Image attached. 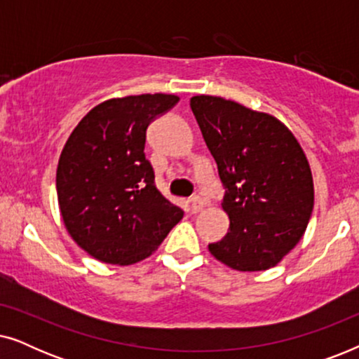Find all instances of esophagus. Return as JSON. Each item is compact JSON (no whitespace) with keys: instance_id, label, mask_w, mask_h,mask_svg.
<instances>
[{"instance_id":"obj_1","label":"esophagus","mask_w":359,"mask_h":359,"mask_svg":"<svg viewBox=\"0 0 359 359\" xmlns=\"http://www.w3.org/2000/svg\"><path fill=\"white\" fill-rule=\"evenodd\" d=\"M204 205H205V201L201 198V196H196V198H193L191 199V212L193 214H198L199 210H203L204 209Z\"/></svg>"}]
</instances>
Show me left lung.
<instances>
[{
    "mask_svg": "<svg viewBox=\"0 0 359 359\" xmlns=\"http://www.w3.org/2000/svg\"><path fill=\"white\" fill-rule=\"evenodd\" d=\"M225 186L230 227L210 243L215 259L237 271H264L306 232L313 209L307 156L291 130L266 112L220 96L189 101Z\"/></svg>",
    "mask_w": 359,
    "mask_h": 359,
    "instance_id": "1",
    "label": "left lung"
}]
</instances>
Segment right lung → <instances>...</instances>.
<instances>
[{
	"instance_id": "1",
	"label": "right lung",
	"mask_w": 359,
	"mask_h": 359,
	"mask_svg": "<svg viewBox=\"0 0 359 359\" xmlns=\"http://www.w3.org/2000/svg\"><path fill=\"white\" fill-rule=\"evenodd\" d=\"M178 101L163 93L112 97L68 137L57 166L58 208L70 237L93 258L142 262L183 219L156 189L144 154L147 127Z\"/></svg>"
}]
</instances>
